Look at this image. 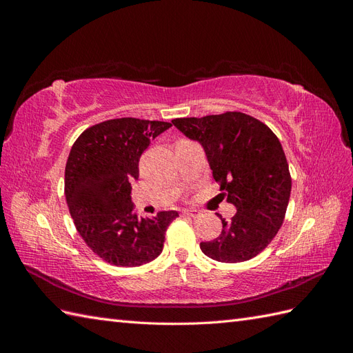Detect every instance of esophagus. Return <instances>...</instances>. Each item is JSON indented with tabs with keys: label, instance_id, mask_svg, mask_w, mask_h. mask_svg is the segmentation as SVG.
Here are the masks:
<instances>
[{
	"label": "esophagus",
	"instance_id": "esophagus-1",
	"mask_svg": "<svg viewBox=\"0 0 353 353\" xmlns=\"http://www.w3.org/2000/svg\"><path fill=\"white\" fill-rule=\"evenodd\" d=\"M183 213L185 216H191V218H197L200 215V212L196 209H185Z\"/></svg>",
	"mask_w": 353,
	"mask_h": 353
}]
</instances>
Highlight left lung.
<instances>
[{"label": "left lung", "instance_id": "left-lung-1", "mask_svg": "<svg viewBox=\"0 0 353 353\" xmlns=\"http://www.w3.org/2000/svg\"><path fill=\"white\" fill-rule=\"evenodd\" d=\"M172 123L201 144L222 194L237 209L230 221L219 215V237L200 243L201 252L227 263L258 256L281 228L290 200L292 178L280 140L265 123L240 112Z\"/></svg>", "mask_w": 353, "mask_h": 353}]
</instances>
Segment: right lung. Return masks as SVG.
I'll return each mask as SVG.
<instances>
[{
  "mask_svg": "<svg viewBox=\"0 0 353 353\" xmlns=\"http://www.w3.org/2000/svg\"><path fill=\"white\" fill-rule=\"evenodd\" d=\"M169 122L121 117L85 130L72 145L65 170V194L79 236L105 262L138 266L163 250L165 232L176 210L140 218L131 200L138 162Z\"/></svg>",
  "mask_w": 353,
  "mask_h": 353,
  "instance_id": "obj_1",
  "label": "right lung"
}]
</instances>
